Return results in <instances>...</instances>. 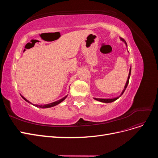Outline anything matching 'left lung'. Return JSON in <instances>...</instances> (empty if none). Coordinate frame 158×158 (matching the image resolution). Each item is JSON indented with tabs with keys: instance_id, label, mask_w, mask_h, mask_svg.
<instances>
[{
	"instance_id": "left-lung-1",
	"label": "left lung",
	"mask_w": 158,
	"mask_h": 158,
	"mask_svg": "<svg viewBox=\"0 0 158 158\" xmlns=\"http://www.w3.org/2000/svg\"><path fill=\"white\" fill-rule=\"evenodd\" d=\"M121 40L125 42V44H126V45L127 46V43H126V41H125V40L123 39V38H121ZM131 69H130V72H129V75H128V80H127V81L126 85H125V89H123V92H122L121 95H123V94L124 93V92H125V89H126V88H127V85H128V84L129 78H130V75H131ZM118 98H119V97L116 98H113V99H99V98H94V99H95V100H98V101H99V102H103V103H111V102H114V101H115V100H117Z\"/></svg>"
}]
</instances>
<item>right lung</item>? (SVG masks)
I'll use <instances>...</instances> for the list:
<instances>
[{"instance_id":"add662e5","label":"right lung","mask_w":158,"mask_h":158,"mask_svg":"<svg viewBox=\"0 0 158 158\" xmlns=\"http://www.w3.org/2000/svg\"><path fill=\"white\" fill-rule=\"evenodd\" d=\"M21 96H22V98L23 99L25 100V101H26V102H28V103H30L29 101H28V100H27L25 98H23L22 95H21ZM66 97H67V96H65V97H64L63 98H62L61 99L58 100V101L55 102H53V103H49V104H47V105H33V106H35V107H40V108H48V107H51L55 106H56V105H58V104H59L60 103H61L63 101V100L65 99V98H66ZM31 104H32V103H31Z\"/></svg>"}]
</instances>
